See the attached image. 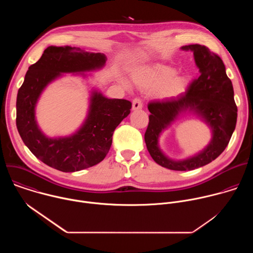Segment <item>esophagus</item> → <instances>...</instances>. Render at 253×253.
Segmentation results:
<instances>
[{
    "label": "esophagus",
    "instance_id": "obj_1",
    "mask_svg": "<svg viewBox=\"0 0 253 253\" xmlns=\"http://www.w3.org/2000/svg\"><path fill=\"white\" fill-rule=\"evenodd\" d=\"M132 109L133 110H140L142 109V101L140 98H135L132 102Z\"/></svg>",
    "mask_w": 253,
    "mask_h": 253
}]
</instances>
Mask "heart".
<instances>
[{"mask_svg": "<svg viewBox=\"0 0 253 253\" xmlns=\"http://www.w3.org/2000/svg\"><path fill=\"white\" fill-rule=\"evenodd\" d=\"M175 69L164 65L143 66L134 69L131 73L133 82L143 89H159L161 98H175L182 95L188 88L189 79L185 74L175 75ZM127 85V82L123 80Z\"/></svg>", "mask_w": 253, "mask_h": 253, "instance_id": "heart-1", "label": "heart"}]
</instances>
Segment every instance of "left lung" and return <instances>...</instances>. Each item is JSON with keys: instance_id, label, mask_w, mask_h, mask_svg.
Masks as SVG:
<instances>
[{"instance_id": "obj_1", "label": "left lung", "mask_w": 253, "mask_h": 253, "mask_svg": "<svg viewBox=\"0 0 253 253\" xmlns=\"http://www.w3.org/2000/svg\"><path fill=\"white\" fill-rule=\"evenodd\" d=\"M181 49L193 52L198 77L190 83L182 95L148 104L151 114L144 135L153 160L162 167L176 171L193 170L217 158L228 145L237 120L232 83L226 75L221 58L207 47L198 44L183 46ZM187 110L200 116L211 127L212 139L195 157L174 162L163 154L158 145V138L180 113Z\"/></svg>"}]
</instances>
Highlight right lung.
<instances>
[{
  "label": "right lung",
  "instance_id": "obj_1",
  "mask_svg": "<svg viewBox=\"0 0 253 253\" xmlns=\"http://www.w3.org/2000/svg\"><path fill=\"white\" fill-rule=\"evenodd\" d=\"M106 60L101 53H89L70 46H50L38 62L29 67L18 91L16 124L25 145L48 166L63 172H75L100 163L110 150L114 130L130 114V101L108 99L94 91L87 119L72 136L49 138L36 122V104L49 83L61 73L100 69Z\"/></svg>",
  "mask_w": 253,
  "mask_h": 253
}]
</instances>
